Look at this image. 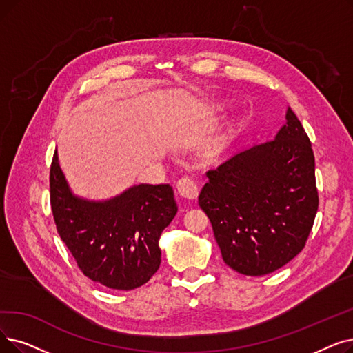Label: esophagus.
Here are the masks:
<instances>
[{"label":"esophagus","instance_id":"1","mask_svg":"<svg viewBox=\"0 0 353 353\" xmlns=\"http://www.w3.org/2000/svg\"><path fill=\"white\" fill-rule=\"evenodd\" d=\"M177 192L180 196L186 199H196L199 194V186L197 183L192 177H183L177 181Z\"/></svg>","mask_w":353,"mask_h":353}]
</instances>
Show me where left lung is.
<instances>
[{"label": "left lung", "instance_id": "1", "mask_svg": "<svg viewBox=\"0 0 353 353\" xmlns=\"http://www.w3.org/2000/svg\"><path fill=\"white\" fill-rule=\"evenodd\" d=\"M206 176L199 206L226 265L265 275L304 248L319 196L312 144L291 108L274 140L239 151Z\"/></svg>", "mask_w": 353, "mask_h": 353}]
</instances>
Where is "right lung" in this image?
Listing matches in <instances>:
<instances>
[{"label": "right lung", "mask_w": 353, "mask_h": 353, "mask_svg": "<svg viewBox=\"0 0 353 353\" xmlns=\"http://www.w3.org/2000/svg\"><path fill=\"white\" fill-rule=\"evenodd\" d=\"M50 203L57 232L92 281L112 290L145 284L160 267L159 239L177 213L170 185H135L106 201L76 196L50 167Z\"/></svg>", "instance_id": "obj_1"}]
</instances>
